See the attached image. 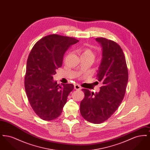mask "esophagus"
<instances>
[{
	"label": "esophagus",
	"instance_id": "esophagus-1",
	"mask_svg": "<svg viewBox=\"0 0 150 150\" xmlns=\"http://www.w3.org/2000/svg\"><path fill=\"white\" fill-rule=\"evenodd\" d=\"M74 88H75V89H76V90H80V89H81V88L80 87V86L78 85V84H75V85L74 86Z\"/></svg>",
	"mask_w": 150,
	"mask_h": 150
}]
</instances>
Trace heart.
Masks as SVG:
<instances>
[{"label": "heart", "instance_id": "1", "mask_svg": "<svg viewBox=\"0 0 150 150\" xmlns=\"http://www.w3.org/2000/svg\"><path fill=\"white\" fill-rule=\"evenodd\" d=\"M81 57H86V58H94V54H93V52L89 48H84L83 49V50L82 51L81 53Z\"/></svg>", "mask_w": 150, "mask_h": 150}]
</instances>
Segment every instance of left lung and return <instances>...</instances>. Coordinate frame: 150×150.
Listing matches in <instances>:
<instances>
[{
  "label": "left lung",
  "instance_id": "8db88e82",
  "mask_svg": "<svg viewBox=\"0 0 150 150\" xmlns=\"http://www.w3.org/2000/svg\"><path fill=\"white\" fill-rule=\"evenodd\" d=\"M102 48V58L97 77L103 86L98 93L83 89L84 98L80 111L83 118L93 124H100L111 116L121 104L128 81L125 57L120 46L104 38L96 39Z\"/></svg>",
  "mask_w": 150,
  "mask_h": 150
}]
</instances>
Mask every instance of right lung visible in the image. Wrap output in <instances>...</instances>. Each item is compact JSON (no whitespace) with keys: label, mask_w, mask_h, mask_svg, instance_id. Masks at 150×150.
Returning <instances> with one entry per match:
<instances>
[{"label":"right lung","mask_w":150,"mask_h":150,"mask_svg":"<svg viewBox=\"0 0 150 150\" xmlns=\"http://www.w3.org/2000/svg\"><path fill=\"white\" fill-rule=\"evenodd\" d=\"M78 40L69 36L52 34L46 36L34 45L27 61L25 88L34 111L44 120L50 121L62 113L72 84L59 86L53 75L62 64L64 53Z\"/></svg>","instance_id":"obj_1"}]
</instances>
